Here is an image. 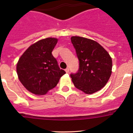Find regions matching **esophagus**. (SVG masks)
<instances>
[{
	"mask_svg": "<svg viewBox=\"0 0 133 133\" xmlns=\"http://www.w3.org/2000/svg\"><path fill=\"white\" fill-rule=\"evenodd\" d=\"M65 72H66V73H69V68H66V69H65Z\"/></svg>",
	"mask_w": 133,
	"mask_h": 133,
	"instance_id": "obj_1",
	"label": "esophagus"
}]
</instances>
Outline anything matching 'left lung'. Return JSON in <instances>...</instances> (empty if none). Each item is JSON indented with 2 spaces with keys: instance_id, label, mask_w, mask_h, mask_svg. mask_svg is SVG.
<instances>
[{
  "instance_id": "1",
  "label": "left lung",
  "mask_w": 133,
  "mask_h": 133,
  "mask_svg": "<svg viewBox=\"0 0 133 133\" xmlns=\"http://www.w3.org/2000/svg\"><path fill=\"white\" fill-rule=\"evenodd\" d=\"M72 44L79 60L77 73L70 75L75 86L86 94H92L104 88L111 76L112 59L96 41L72 37Z\"/></svg>"
}]
</instances>
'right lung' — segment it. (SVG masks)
Listing matches in <instances>:
<instances>
[{
	"mask_svg": "<svg viewBox=\"0 0 133 133\" xmlns=\"http://www.w3.org/2000/svg\"><path fill=\"white\" fill-rule=\"evenodd\" d=\"M58 39L47 38L29 46L18 60L17 72L22 85L29 91L45 95L58 83L65 71L59 68L52 51Z\"/></svg>",
	"mask_w": 133,
	"mask_h": 133,
	"instance_id": "1",
	"label": "right lung"
}]
</instances>
